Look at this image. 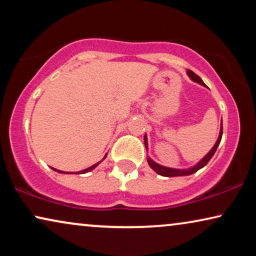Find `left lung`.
Here are the masks:
<instances>
[{
  "mask_svg": "<svg viewBox=\"0 0 256 256\" xmlns=\"http://www.w3.org/2000/svg\"><path fill=\"white\" fill-rule=\"evenodd\" d=\"M188 76H190V79L192 80V82H198L202 86H206L204 82L199 78V76L196 74L194 72H192L191 70H188L186 71ZM222 127H220V132H219V138L218 140H216V144L213 146V148L210 150V152H208V155H206L205 157H202V158L199 160V162L196 164L192 168H188V169H174V168H168V166H160V164L156 163L155 160H152V158H150L149 156H146V160H148V164L150 166V168L155 171V172H157L158 174H160V176H164V177H176V176H188V174H192L194 172H197V171L199 169H202V168H204L206 164L208 163V160L212 158V156L214 155L216 150V148H218L219 143L220 141H222ZM144 146H146V149L148 150V140H146V135H144Z\"/></svg>",
  "mask_w": 256,
  "mask_h": 256,
  "instance_id": "1",
  "label": "left lung"
}]
</instances>
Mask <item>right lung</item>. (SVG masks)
Listing matches in <instances>:
<instances>
[{
	"label": "right lung",
	"instance_id": "1",
	"mask_svg": "<svg viewBox=\"0 0 256 256\" xmlns=\"http://www.w3.org/2000/svg\"><path fill=\"white\" fill-rule=\"evenodd\" d=\"M106 156H107V154H106V155H104V158L102 160H104V158H106ZM101 163V160H100V162H98V163H96V164H94V166H90V168H87V169H85V170H82V171H78V172H76V174H86V172H90V171H92L93 169H96V168L98 166H99V164ZM52 169H54V168H52ZM54 171H57V172H59V174H68V172H64V171H60V170H57V169H54Z\"/></svg>",
	"mask_w": 256,
	"mask_h": 256
}]
</instances>
